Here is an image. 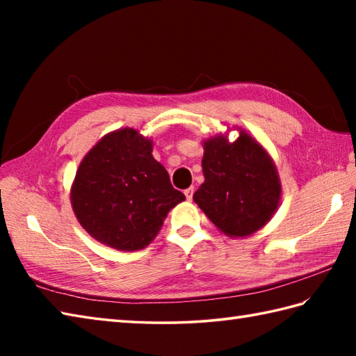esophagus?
Returning <instances> with one entry per match:
<instances>
[{
    "mask_svg": "<svg viewBox=\"0 0 356 356\" xmlns=\"http://www.w3.org/2000/svg\"><path fill=\"white\" fill-rule=\"evenodd\" d=\"M184 193H185V195H186V199L191 200V199H193V194H194V186L186 188V190H185Z\"/></svg>",
    "mask_w": 356,
    "mask_h": 356,
    "instance_id": "obj_1",
    "label": "esophagus"
}]
</instances>
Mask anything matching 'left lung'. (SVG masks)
I'll use <instances>...</instances> for the list:
<instances>
[{
  "mask_svg": "<svg viewBox=\"0 0 356 356\" xmlns=\"http://www.w3.org/2000/svg\"><path fill=\"white\" fill-rule=\"evenodd\" d=\"M202 168L205 182L193 199L223 234L246 237L270 220L282 185L270 157L248 133L231 143L222 136L207 140Z\"/></svg>",
  "mask_w": 356,
  "mask_h": 356,
  "instance_id": "1",
  "label": "left lung"
}]
</instances>
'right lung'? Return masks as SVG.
Masks as SVG:
<instances>
[{
    "mask_svg": "<svg viewBox=\"0 0 356 356\" xmlns=\"http://www.w3.org/2000/svg\"><path fill=\"white\" fill-rule=\"evenodd\" d=\"M151 151V140L124 128L104 136L81 162L72 207L82 228L101 243L119 251L145 248L168 211L185 200Z\"/></svg>",
    "mask_w": 356,
    "mask_h": 356,
    "instance_id": "obj_1",
    "label": "right lung"
}]
</instances>
